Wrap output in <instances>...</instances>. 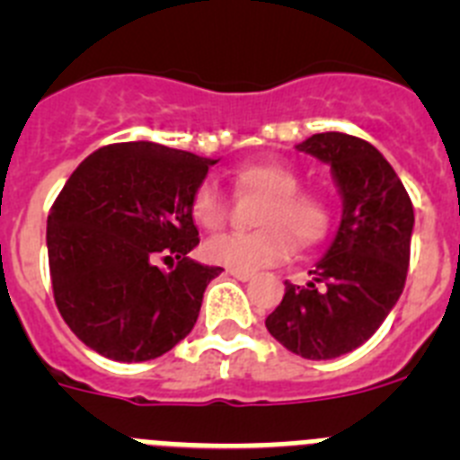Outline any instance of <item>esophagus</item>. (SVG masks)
<instances>
[{"mask_svg":"<svg viewBox=\"0 0 460 460\" xmlns=\"http://www.w3.org/2000/svg\"><path fill=\"white\" fill-rule=\"evenodd\" d=\"M227 274L234 276V279H237V280H251V279H253V274H251V271H234V270H230V271H227Z\"/></svg>","mask_w":460,"mask_h":460,"instance_id":"obj_1","label":"esophagus"}]
</instances>
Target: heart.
Segmentation results:
<instances>
[{
    "label": "heart",
    "instance_id": "obj_1",
    "mask_svg": "<svg viewBox=\"0 0 460 460\" xmlns=\"http://www.w3.org/2000/svg\"><path fill=\"white\" fill-rule=\"evenodd\" d=\"M234 184L243 193L262 195L255 233H233L205 243V255L214 265L234 271H255L286 260L292 239L313 246L327 234L329 207L318 195L299 190V174L276 161H255L234 170ZM193 218L205 230H218L227 205L214 181L198 186L190 202Z\"/></svg>",
    "mask_w": 460,
    "mask_h": 460
}]
</instances>
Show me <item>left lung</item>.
Listing matches in <instances>:
<instances>
[{"mask_svg":"<svg viewBox=\"0 0 460 460\" xmlns=\"http://www.w3.org/2000/svg\"><path fill=\"white\" fill-rule=\"evenodd\" d=\"M329 165L343 214L336 234L308 274L286 283L267 315L270 334L304 359H334L367 343L403 292L414 211L398 174L371 142L315 133L296 145Z\"/></svg>","mask_w":460,"mask_h":460,"instance_id":"left-lung-1","label":"left lung"}]
</instances>
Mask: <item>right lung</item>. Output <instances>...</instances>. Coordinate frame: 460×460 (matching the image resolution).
<instances>
[{
  "instance_id": "obj_1",
  "label": "right lung",
  "mask_w": 460,
  "mask_h": 460,
  "mask_svg": "<svg viewBox=\"0 0 460 460\" xmlns=\"http://www.w3.org/2000/svg\"><path fill=\"white\" fill-rule=\"evenodd\" d=\"M218 158L156 142H119L89 154L48 217V262L64 323L115 361L165 355L190 334L221 267L189 258L200 243L193 195ZM158 254L178 260L174 270Z\"/></svg>"
}]
</instances>
